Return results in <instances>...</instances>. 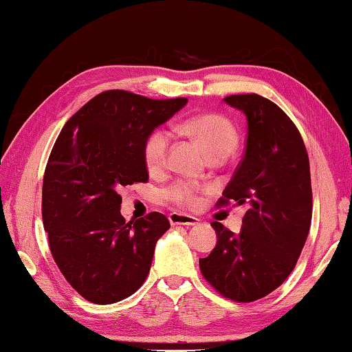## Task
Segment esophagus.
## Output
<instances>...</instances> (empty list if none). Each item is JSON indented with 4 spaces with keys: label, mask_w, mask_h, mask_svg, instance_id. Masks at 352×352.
Listing matches in <instances>:
<instances>
[{
    "label": "esophagus",
    "mask_w": 352,
    "mask_h": 352,
    "mask_svg": "<svg viewBox=\"0 0 352 352\" xmlns=\"http://www.w3.org/2000/svg\"><path fill=\"white\" fill-rule=\"evenodd\" d=\"M170 224L171 226H197L199 224V219L191 215H184V213L173 212L168 215Z\"/></svg>",
    "instance_id": "1"
}]
</instances>
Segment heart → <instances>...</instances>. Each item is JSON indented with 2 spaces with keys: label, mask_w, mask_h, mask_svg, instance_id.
<instances>
[{
  "label": "heart",
  "mask_w": 352,
  "mask_h": 352,
  "mask_svg": "<svg viewBox=\"0 0 352 352\" xmlns=\"http://www.w3.org/2000/svg\"><path fill=\"white\" fill-rule=\"evenodd\" d=\"M181 131L199 143L209 158H226L234 149L237 133L227 118L218 113H201L188 118L181 124ZM168 135L166 131H152L143 143V158L151 173L166 167ZM201 188L191 182H177L166 191V197L182 208H197L201 203Z\"/></svg>",
  "instance_id": "b5f03b06"
}]
</instances>
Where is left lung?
<instances>
[{
    "label": "left lung",
    "mask_w": 352,
    "mask_h": 352,
    "mask_svg": "<svg viewBox=\"0 0 352 352\" xmlns=\"http://www.w3.org/2000/svg\"><path fill=\"white\" fill-rule=\"evenodd\" d=\"M224 101L243 111L248 135L218 204L233 200L246 213L239 234L212 222L218 242L200 258V270L219 294L250 303L275 291L296 267L312 219L311 168L297 126L275 102L258 94Z\"/></svg>",
    "instance_id": "left-lung-1"
}]
</instances>
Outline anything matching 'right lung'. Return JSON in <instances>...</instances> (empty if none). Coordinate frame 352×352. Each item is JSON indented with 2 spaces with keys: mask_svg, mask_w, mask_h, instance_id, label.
Here are the masks:
<instances>
[{
  "mask_svg": "<svg viewBox=\"0 0 352 352\" xmlns=\"http://www.w3.org/2000/svg\"><path fill=\"white\" fill-rule=\"evenodd\" d=\"M186 102L106 91L58 135L43 177V226L59 270L88 302H121L149 275L155 245L170 222L160 212L125 222L121 191L148 182L143 143Z\"/></svg>",
  "mask_w": 352,
  "mask_h": 352,
  "instance_id": "obj_1",
  "label": "right lung"
}]
</instances>
